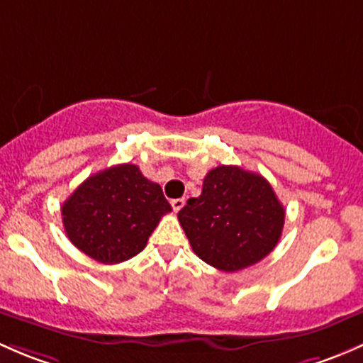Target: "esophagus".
<instances>
[{
  "mask_svg": "<svg viewBox=\"0 0 363 363\" xmlns=\"http://www.w3.org/2000/svg\"><path fill=\"white\" fill-rule=\"evenodd\" d=\"M171 206H173L174 211L178 213L183 206H185V199H183V197H178V199H173V201H171Z\"/></svg>",
  "mask_w": 363,
  "mask_h": 363,
  "instance_id": "1",
  "label": "esophagus"
}]
</instances>
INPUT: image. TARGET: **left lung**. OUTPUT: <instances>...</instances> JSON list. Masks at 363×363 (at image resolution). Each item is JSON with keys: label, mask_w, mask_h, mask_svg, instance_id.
<instances>
[{"label": "left lung", "mask_w": 363, "mask_h": 363, "mask_svg": "<svg viewBox=\"0 0 363 363\" xmlns=\"http://www.w3.org/2000/svg\"><path fill=\"white\" fill-rule=\"evenodd\" d=\"M178 220L201 260L236 272L274 250L285 208L264 177L238 166H218L204 177L201 196L178 211Z\"/></svg>", "instance_id": "1"}]
</instances>
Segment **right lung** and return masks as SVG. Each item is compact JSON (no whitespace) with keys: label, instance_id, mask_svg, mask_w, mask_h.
Instances as JSON below:
<instances>
[{"label":"right lung","instance_id":"1","mask_svg":"<svg viewBox=\"0 0 363 363\" xmlns=\"http://www.w3.org/2000/svg\"><path fill=\"white\" fill-rule=\"evenodd\" d=\"M171 204L159 183L134 164H118L92 174L62 204L66 236L101 264L138 255Z\"/></svg>","mask_w":363,"mask_h":363}]
</instances>
